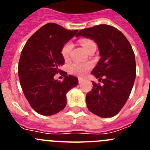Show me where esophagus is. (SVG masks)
Listing matches in <instances>:
<instances>
[{
  "mask_svg": "<svg viewBox=\"0 0 150 150\" xmlns=\"http://www.w3.org/2000/svg\"><path fill=\"white\" fill-rule=\"evenodd\" d=\"M84 81H85V79H83V78H81V77L79 78V84L83 83Z\"/></svg>",
  "mask_w": 150,
  "mask_h": 150,
  "instance_id": "esophagus-1",
  "label": "esophagus"
}]
</instances>
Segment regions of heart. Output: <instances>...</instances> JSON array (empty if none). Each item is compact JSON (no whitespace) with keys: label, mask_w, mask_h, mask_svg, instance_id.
Instances as JSON below:
<instances>
[{"label":"heart","mask_w":150,"mask_h":150,"mask_svg":"<svg viewBox=\"0 0 150 150\" xmlns=\"http://www.w3.org/2000/svg\"><path fill=\"white\" fill-rule=\"evenodd\" d=\"M81 45L84 48L85 50H86L91 45L95 44L93 41L90 40L85 39L81 40ZM73 44L71 42L65 43L62 49V55L64 59H68L71 54V50H72ZM91 67V64L89 63H79V62H75L73 63L71 66H70V71L72 74H75V75H78V76H84L87 74L88 71Z\"/></svg>","instance_id":"obj_1"}]
</instances>
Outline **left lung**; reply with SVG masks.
Listing matches in <instances>:
<instances>
[{
  "label": "left lung",
  "mask_w": 150,
  "mask_h": 150,
  "mask_svg": "<svg viewBox=\"0 0 150 150\" xmlns=\"http://www.w3.org/2000/svg\"><path fill=\"white\" fill-rule=\"evenodd\" d=\"M76 37L93 40L100 56L91 74L103 85L92 83L86 98L88 110L102 118L116 116L126 103L136 77L132 46L120 30L104 24L82 29Z\"/></svg>",
  "instance_id": "obj_1"
}]
</instances>
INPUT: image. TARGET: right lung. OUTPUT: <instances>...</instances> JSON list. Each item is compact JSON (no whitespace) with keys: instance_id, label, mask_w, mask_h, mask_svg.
Instances as JSON below:
<instances>
[{"instance_id":"obj_1","label":"right lung","mask_w":150,"mask_h":150,"mask_svg":"<svg viewBox=\"0 0 150 150\" xmlns=\"http://www.w3.org/2000/svg\"><path fill=\"white\" fill-rule=\"evenodd\" d=\"M55 23H48L37 30L24 46L18 62L20 85L30 107L43 116H52L65 107L66 94L78 85L77 77L59 70L64 64L62 49L76 35ZM60 72L62 82L54 79Z\"/></svg>"}]
</instances>
